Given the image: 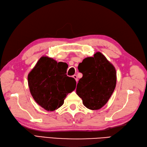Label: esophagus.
<instances>
[{
	"instance_id": "obj_1",
	"label": "esophagus",
	"mask_w": 147,
	"mask_h": 147,
	"mask_svg": "<svg viewBox=\"0 0 147 147\" xmlns=\"http://www.w3.org/2000/svg\"><path fill=\"white\" fill-rule=\"evenodd\" d=\"M73 78L74 79H75V80H76V82L78 81V77H77V76H76V74H74V75H73Z\"/></svg>"
}]
</instances>
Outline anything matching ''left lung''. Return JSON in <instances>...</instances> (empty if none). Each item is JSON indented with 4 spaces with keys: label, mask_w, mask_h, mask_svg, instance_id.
Instances as JSON below:
<instances>
[{
    "label": "left lung",
    "mask_w": 147,
    "mask_h": 147,
    "mask_svg": "<svg viewBox=\"0 0 147 147\" xmlns=\"http://www.w3.org/2000/svg\"><path fill=\"white\" fill-rule=\"evenodd\" d=\"M78 69L82 77L77 84L76 94L84 106L91 110L102 108L110 99L117 81L114 66L105 56L97 52L79 64Z\"/></svg>",
    "instance_id": "8db88e82"
}]
</instances>
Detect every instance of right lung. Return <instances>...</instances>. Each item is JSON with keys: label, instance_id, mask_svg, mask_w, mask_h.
Listing matches in <instances>:
<instances>
[{"label": "right lung", "instance_id": "add662e5", "mask_svg": "<svg viewBox=\"0 0 147 147\" xmlns=\"http://www.w3.org/2000/svg\"><path fill=\"white\" fill-rule=\"evenodd\" d=\"M67 65L42 56L28 75V83L35 102L47 111H54L64 104L67 94L76 88L73 78L67 76Z\"/></svg>", "mask_w": 147, "mask_h": 147}]
</instances>
